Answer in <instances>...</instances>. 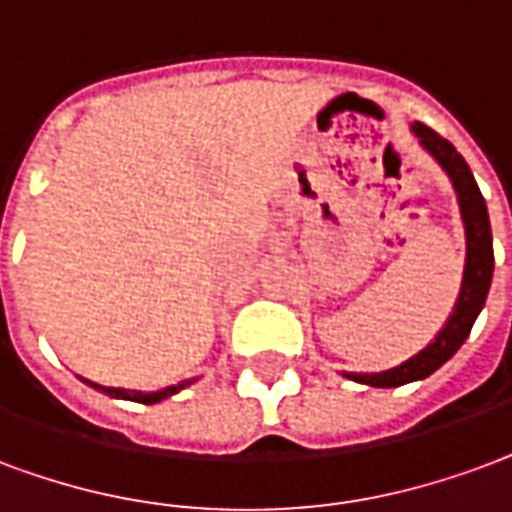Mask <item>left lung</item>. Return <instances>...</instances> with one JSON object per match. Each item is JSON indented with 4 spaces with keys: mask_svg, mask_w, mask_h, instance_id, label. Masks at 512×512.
Listing matches in <instances>:
<instances>
[{
    "mask_svg": "<svg viewBox=\"0 0 512 512\" xmlns=\"http://www.w3.org/2000/svg\"><path fill=\"white\" fill-rule=\"evenodd\" d=\"M412 135L418 138L423 149L437 160V165L448 173L450 184L456 189L458 208H461V222H464V236H467V260H464V276H461V290H458L453 312L448 314L445 325L439 328L437 336L431 339L423 350L407 358L393 369L385 372H342V377L372 388H399L407 382L426 380L445 361H450L461 344L467 342L472 325L483 312L494 276V244H491V222H488L486 200L480 195V187L472 170L458 154L450 140L439 138L437 132L426 124H410Z\"/></svg>",
    "mask_w": 512,
    "mask_h": 512,
    "instance_id": "1",
    "label": "left lung"
}]
</instances>
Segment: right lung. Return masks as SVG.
<instances>
[{"mask_svg":"<svg viewBox=\"0 0 512 512\" xmlns=\"http://www.w3.org/2000/svg\"><path fill=\"white\" fill-rule=\"evenodd\" d=\"M81 380H83V377H81ZM83 382H86V385H92V388H97V391L108 393V396H113V399L138 401V404H157V401L170 399L173 393L184 391V388H187V385H192L195 380H184V382H179V385H168V388H162V391H151V393L127 391V388H105V385H97V382H92V380H83Z\"/></svg>","mask_w":512,"mask_h":512,"instance_id":"right-lung-1","label":"right lung"}]
</instances>
